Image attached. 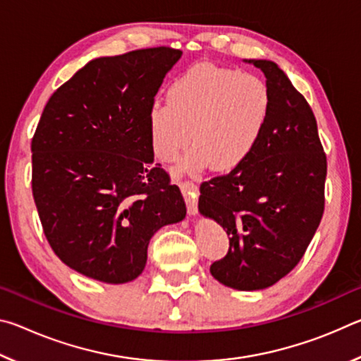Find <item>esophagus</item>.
I'll list each match as a JSON object with an SVG mask.
<instances>
[{
	"label": "esophagus",
	"instance_id": "esophagus-1",
	"mask_svg": "<svg viewBox=\"0 0 361 361\" xmlns=\"http://www.w3.org/2000/svg\"><path fill=\"white\" fill-rule=\"evenodd\" d=\"M180 188L183 194H185L188 213L189 215H195V213H197V195H199L197 186H195L192 181H180Z\"/></svg>",
	"mask_w": 361,
	"mask_h": 361
}]
</instances>
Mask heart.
Instances as JSON below:
<instances>
[{
	"instance_id": "1",
	"label": "heart",
	"mask_w": 361,
	"mask_h": 361,
	"mask_svg": "<svg viewBox=\"0 0 361 361\" xmlns=\"http://www.w3.org/2000/svg\"><path fill=\"white\" fill-rule=\"evenodd\" d=\"M271 111L272 92L262 78L195 63L169 85L167 103L149 108L152 146L162 161L173 162L191 142L183 170L199 172L212 166L216 172H231L255 152Z\"/></svg>"
}]
</instances>
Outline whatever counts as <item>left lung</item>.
<instances>
[{
    "label": "left lung",
    "mask_w": 361,
    "mask_h": 361,
    "mask_svg": "<svg viewBox=\"0 0 361 361\" xmlns=\"http://www.w3.org/2000/svg\"><path fill=\"white\" fill-rule=\"evenodd\" d=\"M259 68L272 92L264 135L248 161L200 185L199 212L223 226L229 252L210 266L229 288L279 282L307 250L325 210L326 154L307 100L271 60Z\"/></svg>",
    "instance_id": "1"
}]
</instances>
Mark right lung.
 Listing matches in <instances>:
<instances>
[{"mask_svg":"<svg viewBox=\"0 0 361 361\" xmlns=\"http://www.w3.org/2000/svg\"><path fill=\"white\" fill-rule=\"evenodd\" d=\"M180 49L100 57L52 94L32 140V189L42 231L85 277L127 283L143 272L157 229L186 205L154 164L148 114Z\"/></svg>","mask_w":361,"mask_h":361,"instance_id":"right-lung-1","label":"right lung"}]
</instances>
